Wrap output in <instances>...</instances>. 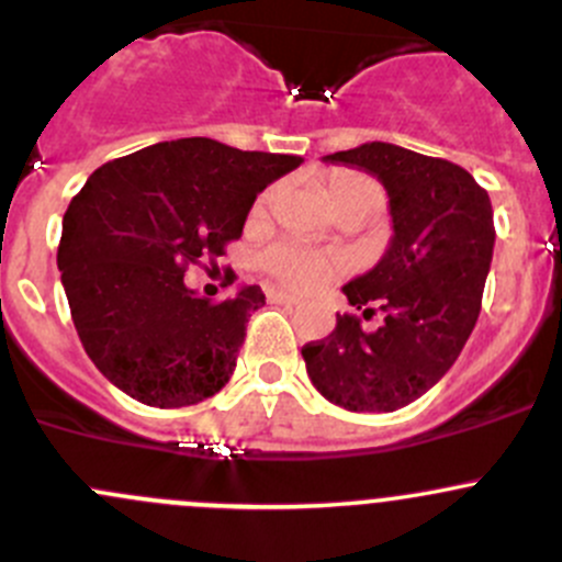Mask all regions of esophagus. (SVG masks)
<instances>
[{"mask_svg": "<svg viewBox=\"0 0 562 562\" xmlns=\"http://www.w3.org/2000/svg\"><path fill=\"white\" fill-rule=\"evenodd\" d=\"M266 296H269V302H274V304H288V307H296V304H302V299L293 296V293L280 291V288H269V291H266Z\"/></svg>", "mask_w": 562, "mask_h": 562, "instance_id": "34e87169", "label": "esophagus"}]
</instances>
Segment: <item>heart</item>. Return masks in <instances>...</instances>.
<instances>
[{"label":"heart","mask_w":562,"mask_h":562,"mask_svg":"<svg viewBox=\"0 0 562 562\" xmlns=\"http://www.w3.org/2000/svg\"><path fill=\"white\" fill-rule=\"evenodd\" d=\"M266 201H269V195L260 198L258 209H263ZM326 201L331 203L334 212H342V209H367V212L375 214L383 206V190L370 176L342 171L328 176ZM258 260L266 274L280 280L282 285L296 288V291H310V288L323 285V282H328L331 277H337L342 271V260L337 255L321 252V249L304 245H291V241L271 245L269 249L260 252Z\"/></svg>","instance_id":"1"}]
</instances>
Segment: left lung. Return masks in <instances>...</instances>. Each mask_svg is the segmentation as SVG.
<instances>
[{"mask_svg":"<svg viewBox=\"0 0 562 562\" xmlns=\"http://www.w3.org/2000/svg\"><path fill=\"white\" fill-rule=\"evenodd\" d=\"M323 160L378 176L394 236L375 269L342 288L364 317L381 310V326L364 331L356 315H337L326 339L304 345V364L334 405L391 413L451 370L479 321L495 247L492 203L464 168L383 140Z\"/></svg>","mask_w":562,"mask_h":562,"instance_id":"1","label":"left lung"}]
</instances>
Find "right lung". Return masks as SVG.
I'll use <instances>...</instances> for the list:
<instances>
[{"label": "right lung", "mask_w": 562, "mask_h": 562, "mask_svg": "<svg viewBox=\"0 0 562 562\" xmlns=\"http://www.w3.org/2000/svg\"><path fill=\"white\" fill-rule=\"evenodd\" d=\"M302 166L296 155L179 138L105 162L61 220L56 263L83 350L151 407H184L231 381L258 285L225 302L198 296L184 271L239 239L258 192Z\"/></svg>", "instance_id": "obj_1"}]
</instances>
